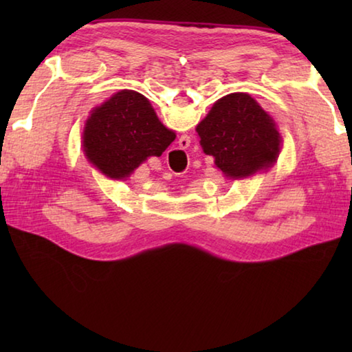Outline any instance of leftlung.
<instances>
[{"mask_svg": "<svg viewBox=\"0 0 352 352\" xmlns=\"http://www.w3.org/2000/svg\"><path fill=\"white\" fill-rule=\"evenodd\" d=\"M200 144L226 177L242 178L269 168L279 153L273 119L245 93L219 99L197 126Z\"/></svg>", "mask_w": 352, "mask_h": 352, "instance_id": "obj_1", "label": "left lung"}]
</instances>
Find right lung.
Segmentation results:
<instances>
[{
    "instance_id": "obj_1",
    "label": "right lung",
    "mask_w": 352,
    "mask_h": 352,
    "mask_svg": "<svg viewBox=\"0 0 352 352\" xmlns=\"http://www.w3.org/2000/svg\"><path fill=\"white\" fill-rule=\"evenodd\" d=\"M175 133L166 129L142 94L122 90L93 110L83 148L107 177L124 180L147 157H160Z\"/></svg>"
}]
</instances>
